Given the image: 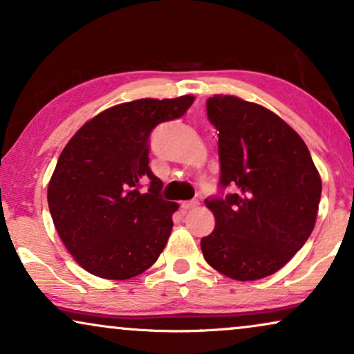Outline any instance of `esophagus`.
Here are the masks:
<instances>
[{
  "label": "esophagus",
  "instance_id": "1",
  "mask_svg": "<svg viewBox=\"0 0 354 354\" xmlns=\"http://www.w3.org/2000/svg\"><path fill=\"white\" fill-rule=\"evenodd\" d=\"M198 205H200V203H198V201H183L182 205H180V207H182L183 212H187V211H190V209H195Z\"/></svg>",
  "mask_w": 354,
  "mask_h": 354
}]
</instances>
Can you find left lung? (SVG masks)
I'll return each instance as SVG.
<instances>
[{
  "mask_svg": "<svg viewBox=\"0 0 354 354\" xmlns=\"http://www.w3.org/2000/svg\"><path fill=\"white\" fill-rule=\"evenodd\" d=\"M219 130L225 198L206 200L216 227L201 239L206 263L250 282L282 269L316 225L322 180L303 138L264 106L232 95L206 101Z\"/></svg>",
  "mask_w": 354,
  "mask_h": 354,
  "instance_id": "8db88e82",
  "label": "left lung"
}]
</instances>
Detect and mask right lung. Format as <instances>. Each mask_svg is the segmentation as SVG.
Returning <instances> with one entry per match:
<instances>
[{
	"mask_svg": "<svg viewBox=\"0 0 354 354\" xmlns=\"http://www.w3.org/2000/svg\"><path fill=\"white\" fill-rule=\"evenodd\" d=\"M195 96L143 98L103 111L69 140L48 183V206L62 243L101 279L125 280L156 263L172 230L177 203L159 196L149 169V133L178 119ZM149 181L148 194L138 190Z\"/></svg>",
	"mask_w": 354,
	"mask_h": 354,
	"instance_id": "right-lung-1",
	"label": "right lung"
}]
</instances>
